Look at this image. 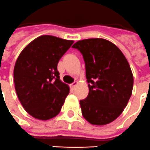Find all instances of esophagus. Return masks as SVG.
I'll list each match as a JSON object with an SVG mask.
<instances>
[{"label": "esophagus", "mask_w": 150, "mask_h": 150, "mask_svg": "<svg viewBox=\"0 0 150 150\" xmlns=\"http://www.w3.org/2000/svg\"><path fill=\"white\" fill-rule=\"evenodd\" d=\"M77 81H74L73 83H72L71 85H70V86H71V88H73V89H75V87L77 86Z\"/></svg>", "instance_id": "1"}]
</instances>
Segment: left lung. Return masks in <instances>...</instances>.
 Here are the masks:
<instances>
[{
    "instance_id": "left-lung-1",
    "label": "left lung",
    "mask_w": 150,
    "mask_h": 150,
    "mask_svg": "<svg viewBox=\"0 0 150 150\" xmlns=\"http://www.w3.org/2000/svg\"><path fill=\"white\" fill-rule=\"evenodd\" d=\"M73 47L83 56L89 83V94L80 101L82 115L91 124H109L120 116L132 95L133 76L128 60L107 39H83Z\"/></svg>"
}]
</instances>
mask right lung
Returning <instances> with one entry per match:
<instances>
[{
    "label": "right lung",
    "instance_id": "right-lung-1",
    "mask_svg": "<svg viewBox=\"0 0 150 150\" xmlns=\"http://www.w3.org/2000/svg\"><path fill=\"white\" fill-rule=\"evenodd\" d=\"M73 40L39 36L22 50L13 69L15 90L31 116L47 120L60 113L69 87L60 79L57 64Z\"/></svg>",
    "mask_w": 150,
    "mask_h": 150
}]
</instances>
